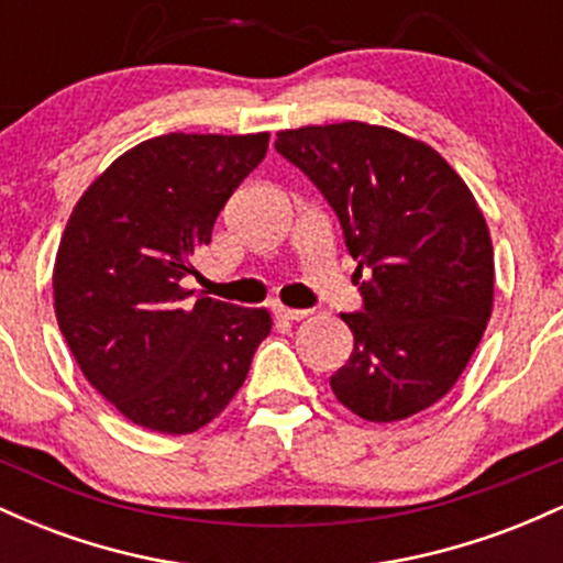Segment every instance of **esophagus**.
<instances>
[{
    "mask_svg": "<svg viewBox=\"0 0 563 563\" xmlns=\"http://www.w3.org/2000/svg\"><path fill=\"white\" fill-rule=\"evenodd\" d=\"M275 318L286 322H299L303 318H309V309H294V307H283V303H275Z\"/></svg>",
    "mask_w": 563,
    "mask_h": 563,
    "instance_id": "obj_1",
    "label": "esophagus"
}]
</instances>
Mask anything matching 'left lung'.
<instances>
[{"label":"left lung","mask_w":563,"mask_h":563,"mask_svg":"<svg viewBox=\"0 0 563 563\" xmlns=\"http://www.w3.org/2000/svg\"><path fill=\"white\" fill-rule=\"evenodd\" d=\"M275 147L333 206L360 277L371 269L365 309L341 314L354 352L331 376L339 402L373 423L439 402L493 314V241L474 192L431 145L365 121L286 129Z\"/></svg>","instance_id":"8db88e82"}]
</instances>
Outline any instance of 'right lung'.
<instances>
[{"instance_id":"1","label":"right lung","mask_w":563,"mask_h":563,"mask_svg":"<svg viewBox=\"0 0 563 563\" xmlns=\"http://www.w3.org/2000/svg\"><path fill=\"white\" fill-rule=\"evenodd\" d=\"M269 132H172L126 151L70 211L53 269L57 325L84 378L161 434L211 423L267 339V309L179 286L219 211L260 166Z\"/></svg>"}]
</instances>
